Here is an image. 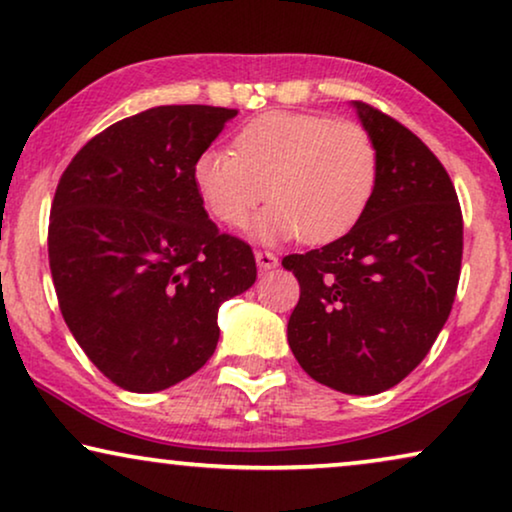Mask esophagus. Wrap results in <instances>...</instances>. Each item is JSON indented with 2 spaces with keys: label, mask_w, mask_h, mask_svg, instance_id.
I'll return each mask as SVG.
<instances>
[{
  "label": "esophagus",
  "mask_w": 512,
  "mask_h": 512,
  "mask_svg": "<svg viewBox=\"0 0 512 512\" xmlns=\"http://www.w3.org/2000/svg\"><path fill=\"white\" fill-rule=\"evenodd\" d=\"M255 262L260 271H269V269H276L278 267V257L274 252H255Z\"/></svg>",
  "instance_id": "esophagus-1"
}]
</instances>
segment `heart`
Segmentation results:
<instances>
[{
    "instance_id": "b5f03b06",
    "label": "heart",
    "mask_w": 512,
    "mask_h": 512,
    "mask_svg": "<svg viewBox=\"0 0 512 512\" xmlns=\"http://www.w3.org/2000/svg\"><path fill=\"white\" fill-rule=\"evenodd\" d=\"M234 147L196 156L194 189L227 227H241L267 194L271 206L252 224L262 243L335 241L363 217L377 187V145L353 121L269 112L248 121Z\"/></svg>"
}]
</instances>
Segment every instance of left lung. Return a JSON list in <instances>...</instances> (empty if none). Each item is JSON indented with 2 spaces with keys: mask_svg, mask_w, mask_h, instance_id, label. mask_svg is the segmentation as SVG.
<instances>
[{
  "mask_svg": "<svg viewBox=\"0 0 512 512\" xmlns=\"http://www.w3.org/2000/svg\"><path fill=\"white\" fill-rule=\"evenodd\" d=\"M351 107L377 145V187L349 234L283 260L302 290L288 344L318 384L374 395L400 384L440 335L459 285L463 220L431 149L379 109Z\"/></svg>",
  "mask_w": 512,
  "mask_h": 512,
  "instance_id": "8db88e82",
  "label": "left lung"
}]
</instances>
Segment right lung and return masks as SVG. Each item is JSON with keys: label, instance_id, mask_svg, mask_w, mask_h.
I'll use <instances>...</instances> for the list:
<instances>
[{"label": "right lung", "instance_id": "right-lung-1", "mask_svg": "<svg viewBox=\"0 0 512 512\" xmlns=\"http://www.w3.org/2000/svg\"><path fill=\"white\" fill-rule=\"evenodd\" d=\"M236 109L161 105L86 142L51 206L60 311L109 381L154 393L215 353L224 299L255 283L248 243L220 234L196 194L194 159Z\"/></svg>", "mask_w": 512, "mask_h": 512}]
</instances>
